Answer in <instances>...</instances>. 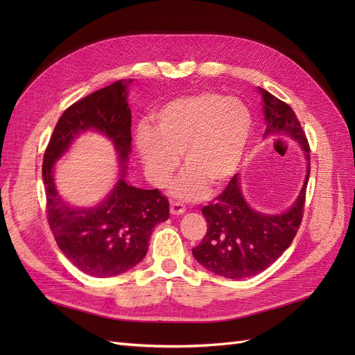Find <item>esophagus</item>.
Returning <instances> with one entry per match:
<instances>
[{
	"instance_id": "34e87169",
	"label": "esophagus",
	"mask_w": 355,
	"mask_h": 355,
	"mask_svg": "<svg viewBox=\"0 0 355 355\" xmlns=\"http://www.w3.org/2000/svg\"><path fill=\"white\" fill-rule=\"evenodd\" d=\"M185 211H187V209L182 202H176V201L170 202V213L173 214V216H179V214H184Z\"/></svg>"
}]
</instances>
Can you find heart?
Instances as JSON below:
<instances>
[{
    "instance_id": "heart-1",
    "label": "heart",
    "mask_w": 355,
    "mask_h": 355,
    "mask_svg": "<svg viewBox=\"0 0 355 355\" xmlns=\"http://www.w3.org/2000/svg\"><path fill=\"white\" fill-rule=\"evenodd\" d=\"M252 128V114L241 101L201 92L161 105L154 128L142 124L136 130V149L157 188L168 185L182 154L188 168L171 187V196L194 201L209 185L222 188L239 173Z\"/></svg>"
}]
</instances>
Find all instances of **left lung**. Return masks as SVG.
<instances>
[{"mask_svg":"<svg viewBox=\"0 0 355 355\" xmlns=\"http://www.w3.org/2000/svg\"><path fill=\"white\" fill-rule=\"evenodd\" d=\"M257 90L266 125L263 137H287L296 142L304 151L306 173L296 200L282 213H263L250 207L239 175L231 179L218 198L201 209L207 232L192 249V254L210 272L232 280L262 272L292 244L302 220L309 179V146L295 112L271 93L261 87Z\"/></svg>","mask_w":355,"mask_h":355,"instance_id":"8db88e82","label":"left lung"}]
</instances>
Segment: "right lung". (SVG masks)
I'll return each mask as SVG.
<instances>
[{"label":"right lung","mask_w":355,"mask_h":355,"mask_svg":"<svg viewBox=\"0 0 355 355\" xmlns=\"http://www.w3.org/2000/svg\"><path fill=\"white\" fill-rule=\"evenodd\" d=\"M118 80L73 103L62 114L42 161L47 216L59 249L80 271L115 277L141 262L155 225L168 219V201L158 189L136 188L125 180L132 153V111L128 85ZM94 131L113 144L121 173L114 187L93 207H73L54 182L57 161L80 134Z\"/></svg>","instance_id":"right-lung-1"}]
</instances>
